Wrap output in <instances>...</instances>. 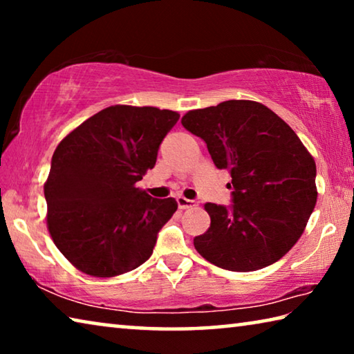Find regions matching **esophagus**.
<instances>
[{"instance_id": "esophagus-1", "label": "esophagus", "mask_w": 354, "mask_h": 354, "mask_svg": "<svg viewBox=\"0 0 354 354\" xmlns=\"http://www.w3.org/2000/svg\"><path fill=\"white\" fill-rule=\"evenodd\" d=\"M176 203H178V207H179V209H189V207L198 206V201L184 198V196H181V195L176 196Z\"/></svg>"}]
</instances>
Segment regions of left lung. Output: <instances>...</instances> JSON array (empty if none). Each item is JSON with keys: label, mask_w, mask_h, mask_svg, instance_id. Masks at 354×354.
<instances>
[{"label": "left lung", "mask_w": 354, "mask_h": 354, "mask_svg": "<svg viewBox=\"0 0 354 354\" xmlns=\"http://www.w3.org/2000/svg\"><path fill=\"white\" fill-rule=\"evenodd\" d=\"M181 123L232 178L230 206L205 205L211 227L194 239L196 251L231 272L279 261L303 234L317 203L315 162L295 131L248 100L190 111Z\"/></svg>", "instance_id": "8db88e82"}]
</instances>
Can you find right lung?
Returning <instances> with one entry per match:
<instances>
[{
  "label": "right lung",
  "mask_w": 354,
  "mask_h": 354,
  "mask_svg": "<svg viewBox=\"0 0 354 354\" xmlns=\"http://www.w3.org/2000/svg\"><path fill=\"white\" fill-rule=\"evenodd\" d=\"M179 113L158 107L111 106L59 143L45 184L48 230L81 272L109 278L153 254L175 198H153L136 183L158 159Z\"/></svg>",
  "instance_id": "add662e5"
}]
</instances>
